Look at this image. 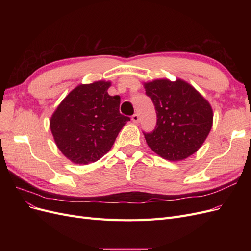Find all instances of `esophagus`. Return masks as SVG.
<instances>
[{
  "label": "esophagus",
  "mask_w": 251,
  "mask_h": 251,
  "mask_svg": "<svg viewBox=\"0 0 251 251\" xmlns=\"http://www.w3.org/2000/svg\"><path fill=\"white\" fill-rule=\"evenodd\" d=\"M132 120H133V123H135V124H138L139 123V115L137 113H135L134 115L132 116Z\"/></svg>",
  "instance_id": "obj_1"
}]
</instances>
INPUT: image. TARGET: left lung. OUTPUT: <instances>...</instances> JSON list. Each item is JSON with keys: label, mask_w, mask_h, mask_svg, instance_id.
<instances>
[{"label": "left lung", "mask_w": 251, "mask_h": 251, "mask_svg": "<svg viewBox=\"0 0 251 251\" xmlns=\"http://www.w3.org/2000/svg\"><path fill=\"white\" fill-rule=\"evenodd\" d=\"M155 105L156 126L144 133L149 147L172 161L196 153L210 132L212 110L208 101L187 82L157 79L144 83Z\"/></svg>", "instance_id": "obj_1"}]
</instances>
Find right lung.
I'll use <instances>...</instances> for the list:
<instances>
[{
    "label": "right lung",
    "instance_id": "add662e5",
    "mask_svg": "<svg viewBox=\"0 0 251 251\" xmlns=\"http://www.w3.org/2000/svg\"><path fill=\"white\" fill-rule=\"evenodd\" d=\"M110 85H79L53 113L50 128L56 146L74 163L95 162L107 154L130 120L119 112L120 96L108 94Z\"/></svg>",
    "mask_w": 251,
    "mask_h": 251
}]
</instances>
